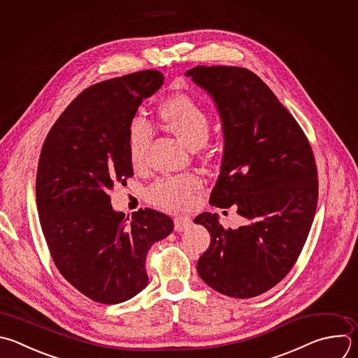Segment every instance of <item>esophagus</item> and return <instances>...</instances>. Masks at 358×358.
Segmentation results:
<instances>
[{
	"mask_svg": "<svg viewBox=\"0 0 358 358\" xmlns=\"http://www.w3.org/2000/svg\"><path fill=\"white\" fill-rule=\"evenodd\" d=\"M191 224H192V222H191V219L188 216H177L174 219V229L177 231H184V230L189 229Z\"/></svg>",
	"mask_w": 358,
	"mask_h": 358,
	"instance_id": "1",
	"label": "esophagus"
}]
</instances>
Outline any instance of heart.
Wrapping results in <instances>:
<instances>
[{"mask_svg": "<svg viewBox=\"0 0 358 358\" xmlns=\"http://www.w3.org/2000/svg\"><path fill=\"white\" fill-rule=\"evenodd\" d=\"M159 117L162 127L191 150L201 148L209 136V113L185 94H177L163 101L159 106ZM152 138V128L145 119L134 117L127 131V145L132 166L138 167L142 164ZM199 185V178L192 174L163 178L150 187L148 198L160 209L178 210L191 203L192 194Z\"/></svg>", "mask_w": 358, "mask_h": 358, "instance_id": "obj_1", "label": "heart"}]
</instances>
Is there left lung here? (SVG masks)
<instances>
[{
	"label": "left lung",
	"instance_id": "1",
	"mask_svg": "<svg viewBox=\"0 0 358 358\" xmlns=\"http://www.w3.org/2000/svg\"><path fill=\"white\" fill-rule=\"evenodd\" d=\"M185 76L209 94L222 124L223 156L209 203L236 205L246 219L227 230L216 213L194 219L210 234L196 270L223 295L253 298L289 273L306 242L317 205L313 153L294 116L250 70L196 66Z\"/></svg>",
	"mask_w": 358,
	"mask_h": 358
}]
</instances>
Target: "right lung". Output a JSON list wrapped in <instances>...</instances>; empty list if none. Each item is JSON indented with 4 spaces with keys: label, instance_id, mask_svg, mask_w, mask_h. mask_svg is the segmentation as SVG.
<instances>
[{
    "label": "right lung",
    "instance_id": "add662e5",
    "mask_svg": "<svg viewBox=\"0 0 358 358\" xmlns=\"http://www.w3.org/2000/svg\"><path fill=\"white\" fill-rule=\"evenodd\" d=\"M145 70L84 90L43 143L36 174L41 226L60 274L99 303H121L149 284L146 256L173 219L145 208L131 219L110 205L109 191L134 176L127 131L145 98L162 85Z\"/></svg>",
    "mask_w": 358,
    "mask_h": 358
}]
</instances>
